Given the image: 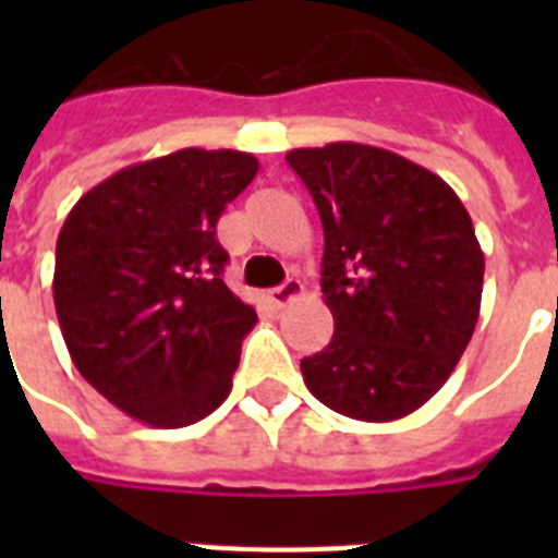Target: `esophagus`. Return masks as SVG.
Wrapping results in <instances>:
<instances>
[{
	"label": "esophagus",
	"instance_id": "obj_1",
	"mask_svg": "<svg viewBox=\"0 0 558 558\" xmlns=\"http://www.w3.org/2000/svg\"><path fill=\"white\" fill-rule=\"evenodd\" d=\"M304 295V283H301V280L298 278H289L287 283H280V287H275L269 292V301H271V306H287L289 301H295V298H301Z\"/></svg>",
	"mask_w": 558,
	"mask_h": 558
}]
</instances>
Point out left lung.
Wrapping results in <instances>:
<instances>
[{"label": "left lung", "mask_w": 558, "mask_h": 558, "mask_svg": "<svg viewBox=\"0 0 558 558\" xmlns=\"http://www.w3.org/2000/svg\"><path fill=\"white\" fill-rule=\"evenodd\" d=\"M324 228L330 344L306 356L310 393L390 423L425 405L458 367L481 313L484 252L469 210L437 173L371 144L287 153Z\"/></svg>", "instance_id": "8db88e82"}]
</instances>
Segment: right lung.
I'll return each mask as SVG.
<instances>
[{
	"label": "right lung",
	"mask_w": 558,
	"mask_h": 558,
	"mask_svg": "<svg viewBox=\"0 0 558 558\" xmlns=\"http://www.w3.org/2000/svg\"><path fill=\"white\" fill-rule=\"evenodd\" d=\"M257 168L252 153L199 147L130 165L60 228L54 306L69 356L138 423H199L231 393L257 313L222 283L217 222Z\"/></svg>",
	"instance_id": "add662e5"
}]
</instances>
